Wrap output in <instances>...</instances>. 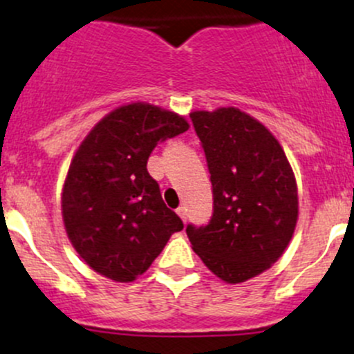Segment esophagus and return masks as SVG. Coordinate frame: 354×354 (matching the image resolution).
I'll list each match as a JSON object with an SVG mask.
<instances>
[{
  "label": "esophagus",
  "instance_id": "obj_1",
  "mask_svg": "<svg viewBox=\"0 0 354 354\" xmlns=\"http://www.w3.org/2000/svg\"><path fill=\"white\" fill-rule=\"evenodd\" d=\"M176 212H178V216H180V217H181V221H183V223H187V219H188V212H187V207H185V205H181V207H180V209H178V210H176Z\"/></svg>",
  "mask_w": 354,
  "mask_h": 354
}]
</instances>
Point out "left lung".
Listing matches in <instances>:
<instances>
[{
    "label": "left lung",
    "instance_id": "8db88e82",
    "mask_svg": "<svg viewBox=\"0 0 354 354\" xmlns=\"http://www.w3.org/2000/svg\"><path fill=\"white\" fill-rule=\"evenodd\" d=\"M205 152L214 209L188 224L194 252L217 277L245 283L277 262L295 233L298 188L283 147L260 121L236 108L190 114Z\"/></svg>",
    "mask_w": 354,
    "mask_h": 354
}]
</instances>
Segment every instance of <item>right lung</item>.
Returning <instances> with one entry per match:
<instances>
[{
	"instance_id": "add662e5",
	"label": "right lung",
	"mask_w": 354,
	"mask_h": 354,
	"mask_svg": "<svg viewBox=\"0 0 354 354\" xmlns=\"http://www.w3.org/2000/svg\"><path fill=\"white\" fill-rule=\"evenodd\" d=\"M188 127L173 111L133 102L102 118L75 152L63 185V221L73 248L95 272L135 281L183 230L147 160L159 142Z\"/></svg>"
}]
</instances>
